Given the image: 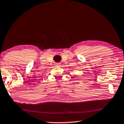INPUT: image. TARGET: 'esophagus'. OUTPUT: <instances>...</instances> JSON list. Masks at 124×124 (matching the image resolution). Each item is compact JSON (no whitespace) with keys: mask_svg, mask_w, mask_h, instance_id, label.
Here are the masks:
<instances>
[{"mask_svg":"<svg viewBox=\"0 0 124 124\" xmlns=\"http://www.w3.org/2000/svg\"><path fill=\"white\" fill-rule=\"evenodd\" d=\"M55 67H61V64L60 63H56V64H55Z\"/></svg>","mask_w":124,"mask_h":124,"instance_id":"esophagus-1","label":"esophagus"}]
</instances>
